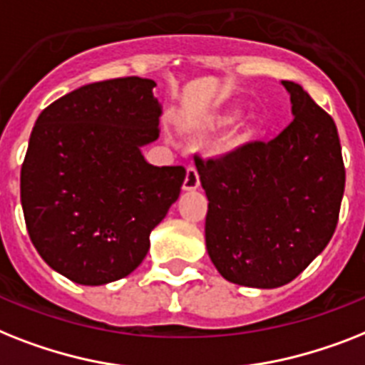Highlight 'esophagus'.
<instances>
[{
    "mask_svg": "<svg viewBox=\"0 0 365 365\" xmlns=\"http://www.w3.org/2000/svg\"><path fill=\"white\" fill-rule=\"evenodd\" d=\"M200 185V176H198V170L195 168V165H189L187 173H185V180H183V189L185 191H192Z\"/></svg>",
    "mask_w": 365,
    "mask_h": 365,
    "instance_id": "esophagus-1",
    "label": "esophagus"
}]
</instances>
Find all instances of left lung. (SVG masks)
<instances>
[{
    "mask_svg": "<svg viewBox=\"0 0 365 365\" xmlns=\"http://www.w3.org/2000/svg\"><path fill=\"white\" fill-rule=\"evenodd\" d=\"M294 120L269 142L219 157L195 155L208 197L206 247L236 285H287L328 245L339 219L345 165L331 115L283 80Z\"/></svg>",
    "mask_w": 365,
    "mask_h": 365,
    "instance_id": "1",
    "label": "left lung"
}]
</instances>
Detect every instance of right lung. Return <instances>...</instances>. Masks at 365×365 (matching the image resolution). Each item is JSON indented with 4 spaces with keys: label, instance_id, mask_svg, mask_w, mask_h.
Instances as JSON below:
<instances>
[{
    "label": "right lung",
    "instance_id": "obj_1",
    "mask_svg": "<svg viewBox=\"0 0 365 365\" xmlns=\"http://www.w3.org/2000/svg\"><path fill=\"white\" fill-rule=\"evenodd\" d=\"M155 82L123 76L82 86L35 121L20 170L31 244L80 285L125 277L180 197L183 167H153L140 146L159 136Z\"/></svg>",
    "mask_w": 365,
    "mask_h": 365
}]
</instances>
